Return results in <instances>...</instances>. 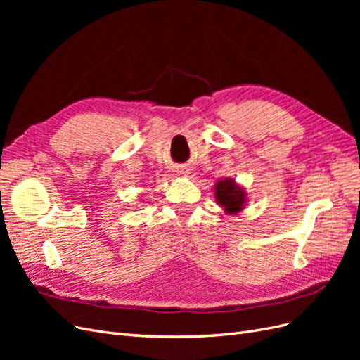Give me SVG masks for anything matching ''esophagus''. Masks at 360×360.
<instances>
[{
  "label": "esophagus",
  "mask_w": 360,
  "mask_h": 360,
  "mask_svg": "<svg viewBox=\"0 0 360 360\" xmlns=\"http://www.w3.org/2000/svg\"><path fill=\"white\" fill-rule=\"evenodd\" d=\"M177 172L180 174V176H188V174H189V169H188V168H181V169H179Z\"/></svg>",
  "instance_id": "1"
}]
</instances>
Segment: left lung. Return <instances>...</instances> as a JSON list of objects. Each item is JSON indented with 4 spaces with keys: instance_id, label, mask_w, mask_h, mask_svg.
<instances>
[{
    "instance_id": "obj_1",
    "label": "left lung",
    "mask_w": 360,
    "mask_h": 360,
    "mask_svg": "<svg viewBox=\"0 0 360 360\" xmlns=\"http://www.w3.org/2000/svg\"><path fill=\"white\" fill-rule=\"evenodd\" d=\"M214 197L217 204L224 207L226 214H237L246 205V192L234 179L226 177L214 184Z\"/></svg>"
}]
</instances>
